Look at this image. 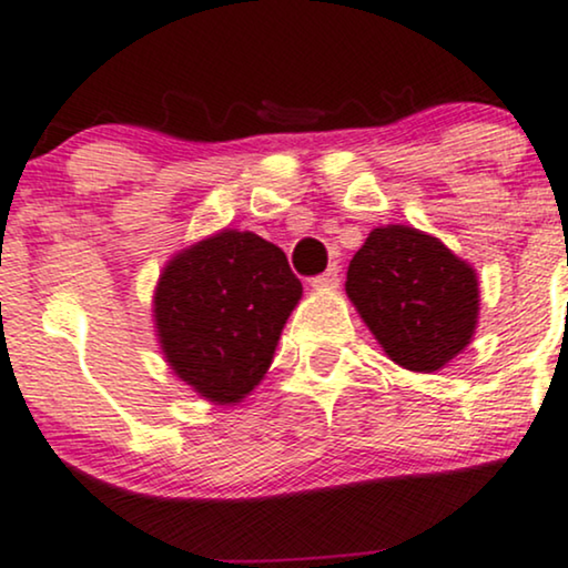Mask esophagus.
Wrapping results in <instances>:
<instances>
[{"mask_svg":"<svg viewBox=\"0 0 568 568\" xmlns=\"http://www.w3.org/2000/svg\"><path fill=\"white\" fill-rule=\"evenodd\" d=\"M337 284H339V265L337 263L328 265L321 276L313 278V286H316V290H337Z\"/></svg>","mask_w":568,"mask_h":568,"instance_id":"1","label":"esophagus"}]
</instances>
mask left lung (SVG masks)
I'll return each instance as SVG.
<instances>
[{
    "label": "left lung",
    "mask_w": 568,
    "mask_h": 568,
    "mask_svg": "<svg viewBox=\"0 0 568 568\" xmlns=\"http://www.w3.org/2000/svg\"><path fill=\"white\" fill-rule=\"evenodd\" d=\"M345 286L384 353L403 368H443L477 326V273L410 226L371 231L349 261Z\"/></svg>",
    "instance_id": "1"
}]
</instances>
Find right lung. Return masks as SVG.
Wrapping results in <instances>:
<instances>
[{
  "instance_id": "right-lung-1",
  "label": "right lung",
  "mask_w": 568,
  "mask_h": 568,
  "mask_svg": "<svg viewBox=\"0 0 568 568\" xmlns=\"http://www.w3.org/2000/svg\"><path fill=\"white\" fill-rule=\"evenodd\" d=\"M303 284L276 244L221 231L165 265L158 337L179 379L213 403H240L271 366Z\"/></svg>"
}]
</instances>
